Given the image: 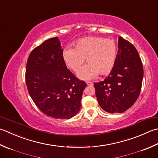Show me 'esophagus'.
<instances>
[{"label": "esophagus", "mask_w": 158, "mask_h": 158, "mask_svg": "<svg viewBox=\"0 0 158 158\" xmlns=\"http://www.w3.org/2000/svg\"><path fill=\"white\" fill-rule=\"evenodd\" d=\"M87 84H88V85H93V83H92V82L88 81V82H87Z\"/></svg>", "instance_id": "esophagus-1"}]
</instances>
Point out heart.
I'll use <instances>...</instances> for the list:
<instances>
[{"label": "heart", "instance_id": "obj_1", "mask_svg": "<svg viewBox=\"0 0 158 158\" xmlns=\"http://www.w3.org/2000/svg\"><path fill=\"white\" fill-rule=\"evenodd\" d=\"M74 48H66L62 57L66 66L77 73L86 60L88 65L78 73L81 79H89L109 74L116 64L118 47L114 40L89 36L77 40Z\"/></svg>", "mask_w": 158, "mask_h": 158}]
</instances>
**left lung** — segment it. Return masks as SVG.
<instances>
[{"label": "left lung", "instance_id": "obj_1", "mask_svg": "<svg viewBox=\"0 0 158 158\" xmlns=\"http://www.w3.org/2000/svg\"><path fill=\"white\" fill-rule=\"evenodd\" d=\"M116 64L109 76L94 83L98 104L109 113H122L131 107L140 95L143 66L136 48L131 42L118 38Z\"/></svg>", "mask_w": 158, "mask_h": 158}]
</instances>
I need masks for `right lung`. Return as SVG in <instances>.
I'll use <instances>...</instances> for the list:
<instances>
[{
  "mask_svg": "<svg viewBox=\"0 0 158 158\" xmlns=\"http://www.w3.org/2000/svg\"><path fill=\"white\" fill-rule=\"evenodd\" d=\"M57 37L37 46L27 60L25 81L34 103L46 116L69 119L79 112L87 84L67 69Z\"/></svg>",
  "mask_w": 158,
  "mask_h": 158,
  "instance_id": "add662e5",
  "label": "right lung"
}]
</instances>
